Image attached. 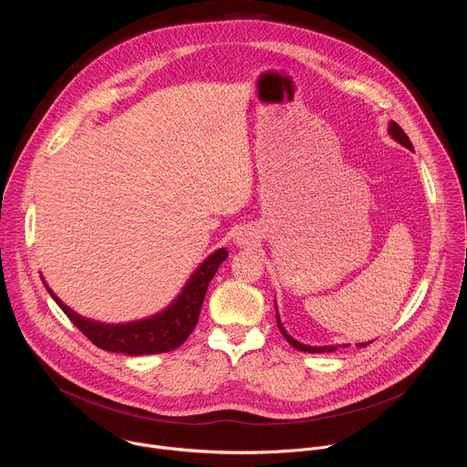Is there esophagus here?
Instances as JSON below:
<instances>
[{"label":"esophagus","mask_w":467,"mask_h":467,"mask_svg":"<svg viewBox=\"0 0 467 467\" xmlns=\"http://www.w3.org/2000/svg\"><path fill=\"white\" fill-rule=\"evenodd\" d=\"M236 244H238V245H244V244H247V240H245L244 236H238V238H236Z\"/></svg>","instance_id":"34e87169"}]
</instances>
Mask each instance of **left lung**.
I'll return each mask as SVG.
<instances>
[{
  "label": "left lung",
  "mask_w": 467,
  "mask_h": 467,
  "mask_svg": "<svg viewBox=\"0 0 467 467\" xmlns=\"http://www.w3.org/2000/svg\"><path fill=\"white\" fill-rule=\"evenodd\" d=\"M388 135H389L397 144H401V146H405L407 150L414 151V146H412L410 139L405 135V130H403L401 127H399L395 121H389V123H388ZM275 312H277V325H279V330L283 332V337L288 340V344H290L292 348H296L297 351H305V353H332V351H337L338 348H349L348 344H344V346H340V344H337V346H306V344H301V342H297L294 337L288 335V330L285 328V325H283V321H281V317H279L277 303H275ZM368 344H371V342H368ZM368 344H357V348H366Z\"/></svg>",
  "instance_id": "1"
}]
</instances>
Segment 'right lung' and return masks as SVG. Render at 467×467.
<instances>
[{"mask_svg": "<svg viewBox=\"0 0 467 467\" xmlns=\"http://www.w3.org/2000/svg\"><path fill=\"white\" fill-rule=\"evenodd\" d=\"M227 254L229 253L225 247L213 251L197 265L186 285L181 288L179 296L166 308L150 317L125 323H105L78 314L68 305H64L60 297H57L42 275L40 279L60 310L99 349L127 357L159 355L179 348L190 337V332L195 328L199 312H202L209 283L216 275L220 264L227 258Z\"/></svg>", "mask_w": 467, "mask_h": 467, "instance_id": "obj_1", "label": "right lung"}]
</instances>
